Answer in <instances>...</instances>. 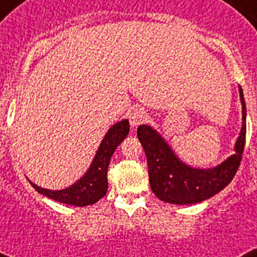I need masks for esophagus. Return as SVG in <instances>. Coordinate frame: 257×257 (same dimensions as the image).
Returning <instances> with one entry per match:
<instances>
[{
    "instance_id": "34e87169",
    "label": "esophagus",
    "mask_w": 257,
    "mask_h": 257,
    "mask_svg": "<svg viewBox=\"0 0 257 257\" xmlns=\"http://www.w3.org/2000/svg\"><path fill=\"white\" fill-rule=\"evenodd\" d=\"M145 117H147V112L141 108H133L128 114L129 122L132 126H137L139 124H141L145 120Z\"/></svg>"
}]
</instances>
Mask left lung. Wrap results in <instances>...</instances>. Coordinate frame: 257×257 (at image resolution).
Segmentation results:
<instances>
[{
	"mask_svg": "<svg viewBox=\"0 0 257 257\" xmlns=\"http://www.w3.org/2000/svg\"><path fill=\"white\" fill-rule=\"evenodd\" d=\"M243 125L235 144V153L213 168H193L176 156L164 137L149 125L137 128V137L147 155L149 183L153 193L165 203L185 205L201 203L231 183L239 168L245 145L247 108L241 86H239Z\"/></svg>",
	"mask_w": 257,
	"mask_h": 257,
	"instance_id": "1",
	"label": "left lung"
}]
</instances>
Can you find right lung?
Segmentation results:
<instances>
[{
    "mask_svg": "<svg viewBox=\"0 0 257 257\" xmlns=\"http://www.w3.org/2000/svg\"><path fill=\"white\" fill-rule=\"evenodd\" d=\"M129 133V121L121 120L112 125L109 131L105 133L104 139L101 141L100 147L97 149L96 156L93 159L92 164L85 172V175L80 177L74 184L65 189H45L36 185L29 180L32 187L41 195L46 196L52 200H56L58 203L68 204V205H76V207H86L90 204L104 197L108 189V172L109 163L112 159L116 148L121 144V141L128 136Z\"/></svg>",
    "mask_w": 257,
    "mask_h": 257,
    "instance_id": "obj_1",
    "label": "right lung"
}]
</instances>
